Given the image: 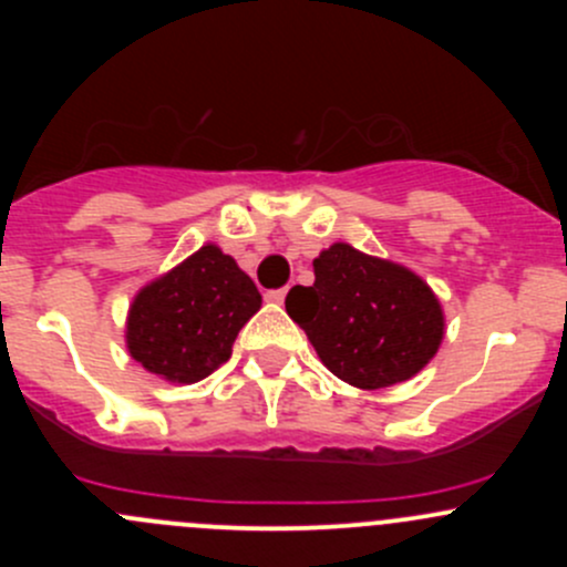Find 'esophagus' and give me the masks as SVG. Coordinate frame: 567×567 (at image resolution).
Instances as JSON below:
<instances>
[{"label": "esophagus", "mask_w": 567, "mask_h": 567, "mask_svg": "<svg viewBox=\"0 0 567 567\" xmlns=\"http://www.w3.org/2000/svg\"><path fill=\"white\" fill-rule=\"evenodd\" d=\"M285 296H288V288H279V290H268L266 299H268V301H274V305H282Z\"/></svg>", "instance_id": "1"}]
</instances>
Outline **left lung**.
<instances>
[{
  "label": "left lung",
  "instance_id": "obj_1",
  "mask_svg": "<svg viewBox=\"0 0 567 567\" xmlns=\"http://www.w3.org/2000/svg\"><path fill=\"white\" fill-rule=\"evenodd\" d=\"M312 266L316 282L290 288L285 310L337 379L381 390L431 362L442 346L444 316L414 271L348 244L320 251Z\"/></svg>",
  "mask_w": 567,
  "mask_h": 567
}]
</instances>
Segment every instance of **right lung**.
<instances>
[{
  "label": "right lung",
  "mask_w": 567,
  "mask_h": 567,
  "mask_svg": "<svg viewBox=\"0 0 567 567\" xmlns=\"http://www.w3.org/2000/svg\"><path fill=\"white\" fill-rule=\"evenodd\" d=\"M260 301L236 260L208 244L136 293L125 326L131 357L173 384L203 381L230 359Z\"/></svg>",
  "instance_id": "right-lung-1"
}]
</instances>
